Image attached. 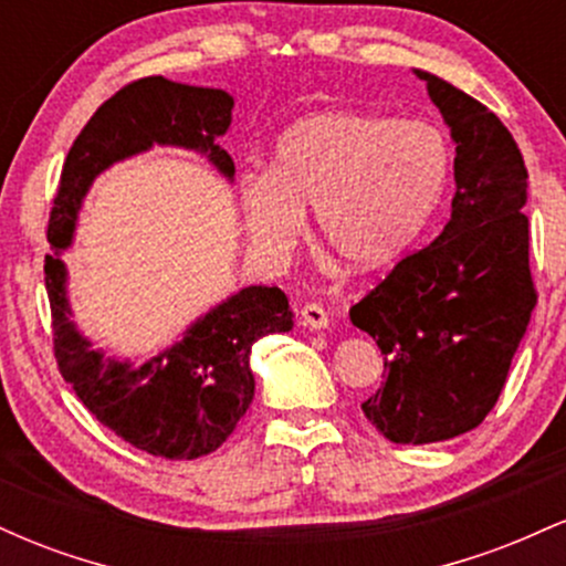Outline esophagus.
Returning <instances> with one entry per match:
<instances>
[{
    "mask_svg": "<svg viewBox=\"0 0 566 566\" xmlns=\"http://www.w3.org/2000/svg\"><path fill=\"white\" fill-rule=\"evenodd\" d=\"M301 322H303L305 329H327L329 327L327 311H324L322 305H316V303L303 305V308H301Z\"/></svg>",
    "mask_w": 566,
    "mask_h": 566,
    "instance_id": "obj_1",
    "label": "esophagus"
}]
</instances>
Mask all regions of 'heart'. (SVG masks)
Masks as SVG:
<instances>
[{"label":"heart","instance_id":"obj_1","mask_svg":"<svg viewBox=\"0 0 566 566\" xmlns=\"http://www.w3.org/2000/svg\"><path fill=\"white\" fill-rule=\"evenodd\" d=\"M452 148L437 125L322 112L284 129L269 170L239 180L244 231L263 255H287L314 207L319 242L356 271L391 265L439 210Z\"/></svg>","mask_w":566,"mask_h":566}]
</instances>
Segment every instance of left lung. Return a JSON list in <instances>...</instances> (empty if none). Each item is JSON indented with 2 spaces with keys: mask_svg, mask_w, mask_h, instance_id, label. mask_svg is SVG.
<instances>
[{
  "mask_svg": "<svg viewBox=\"0 0 566 566\" xmlns=\"http://www.w3.org/2000/svg\"><path fill=\"white\" fill-rule=\"evenodd\" d=\"M412 71L454 143L452 216L350 308V322L386 354V382L361 405L369 423L396 444H433L476 428L495 407L537 295L516 140L463 90Z\"/></svg>",
  "mask_w": 566,
  "mask_h": 566,
  "instance_id": "1",
  "label": "left lung"
}]
</instances>
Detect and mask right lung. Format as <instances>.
<instances>
[{"label":"right lung","instance_id":"right-lung-1","mask_svg":"<svg viewBox=\"0 0 566 566\" xmlns=\"http://www.w3.org/2000/svg\"><path fill=\"white\" fill-rule=\"evenodd\" d=\"M233 97L218 87H197L146 76L108 97L84 125L63 165L44 258V284L53 308L55 359L82 405L138 450L167 460L216 452L255 396L252 343L269 333H290L292 314L282 290L252 284L197 316L178 340L148 361L116 359L95 348L74 322L63 252L74 244L84 197L95 178L154 146L186 148L233 180V161L220 148L231 127Z\"/></svg>","mask_w":566,"mask_h":566}]
</instances>
